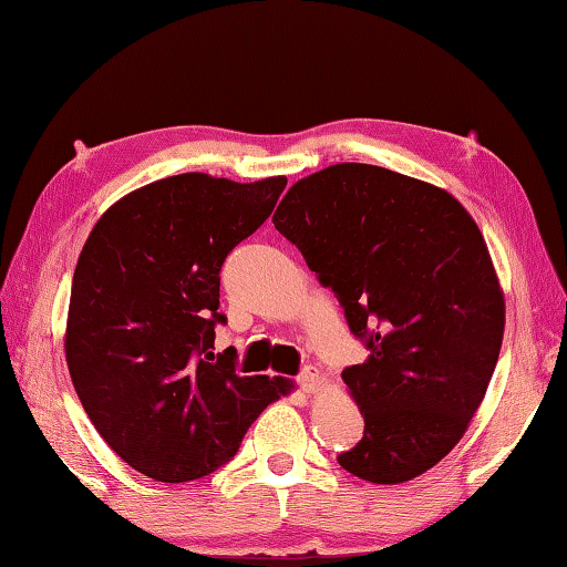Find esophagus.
<instances>
[{
  "instance_id": "esophagus-1",
  "label": "esophagus",
  "mask_w": 567,
  "mask_h": 567,
  "mask_svg": "<svg viewBox=\"0 0 567 567\" xmlns=\"http://www.w3.org/2000/svg\"><path fill=\"white\" fill-rule=\"evenodd\" d=\"M297 383L299 388H302L305 393H315L319 383H321V373L319 369H315V365H307V369L297 375Z\"/></svg>"
}]
</instances>
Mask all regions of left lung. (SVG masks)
I'll return each mask as SVG.
<instances>
[{
	"label": "left lung",
	"instance_id": "left-lung-1",
	"mask_svg": "<svg viewBox=\"0 0 567 567\" xmlns=\"http://www.w3.org/2000/svg\"><path fill=\"white\" fill-rule=\"evenodd\" d=\"M272 224L369 349L341 373L363 437L337 462L373 484L435 467L482 405L504 339V295L474 218L445 188L347 162L299 179Z\"/></svg>",
	"mask_w": 567,
	"mask_h": 567
}]
</instances>
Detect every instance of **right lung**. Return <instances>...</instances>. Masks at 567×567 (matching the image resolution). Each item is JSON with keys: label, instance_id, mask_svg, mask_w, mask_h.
<instances>
[{"label": "right lung", "instance_id": "add662e5", "mask_svg": "<svg viewBox=\"0 0 567 567\" xmlns=\"http://www.w3.org/2000/svg\"><path fill=\"white\" fill-rule=\"evenodd\" d=\"M285 176L252 184L188 172L120 198L78 258L65 361L87 417L130 467L192 482L238 452L252 420L285 393L214 357L220 265L258 230Z\"/></svg>", "mask_w": 567, "mask_h": 567}]
</instances>
